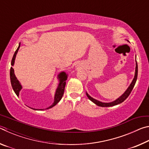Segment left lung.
<instances>
[{
	"label": "left lung",
	"mask_w": 149,
	"mask_h": 149,
	"mask_svg": "<svg viewBox=\"0 0 149 149\" xmlns=\"http://www.w3.org/2000/svg\"><path fill=\"white\" fill-rule=\"evenodd\" d=\"M135 59H136V58H135ZM135 62H136V64H135V72L134 78L133 79L132 83H131V84L130 85V86L127 87V89H126L125 91L123 93L119 98H118L117 99H116L115 100H114V101H112L110 102H103L101 101H99V100H98L97 99H93V97H91V96L86 92V95L87 96V97L89 98V99L90 100H91V101L93 103H95V104H97V106H99V107H112V106L119 104H120V103L123 102L128 97H129V95H130L131 92H132V91L133 90V87H134V86H135L136 81H137V79L138 65H137V60H135Z\"/></svg>",
	"instance_id": "left-lung-1"
}]
</instances>
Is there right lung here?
<instances>
[{"instance_id": "obj_1", "label": "right lung", "mask_w": 149, "mask_h": 149, "mask_svg": "<svg viewBox=\"0 0 149 149\" xmlns=\"http://www.w3.org/2000/svg\"><path fill=\"white\" fill-rule=\"evenodd\" d=\"M20 47V43L19 44V46L17 47V50L15 52V53L13 56V58H12V62H11V65L13 66L14 65V62H15V59H16V54L18 52L19 49ZM10 81H11V85L12 87V89H13L14 93H16V95L19 97V92L22 89V85L20 84V82L18 81V79H17V77H16L14 74V68L12 67L10 68ZM58 79L59 84L58 85V87L56 89V91H55V94H54V102L52 104L45 109H35V108H32V109L35 110H47L49 109V108H51L53 107H54L58 102L62 98V96L64 95V89H65V81L68 79V74L65 73V72H61L59 73V74L58 75Z\"/></svg>"}]
</instances>
